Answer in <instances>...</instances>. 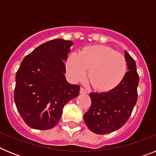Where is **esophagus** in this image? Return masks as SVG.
Returning a JSON list of instances; mask_svg holds the SVG:
<instances>
[{
	"label": "esophagus",
	"instance_id": "1",
	"mask_svg": "<svg viewBox=\"0 0 156 156\" xmlns=\"http://www.w3.org/2000/svg\"><path fill=\"white\" fill-rule=\"evenodd\" d=\"M80 94H87L88 93L87 90L85 89V88L83 87H80Z\"/></svg>",
	"mask_w": 156,
	"mask_h": 156
}]
</instances>
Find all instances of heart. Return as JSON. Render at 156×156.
<instances>
[{
	"label": "heart",
	"mask_w": 156,
	"mask_h": 156,
	"mask_svg": "<svg viewBox=\"0 0 156 156\" xmlns=\"http://www.w3.org/2000/svg\"><path fill=\"white\" fill-rule=\"evenodd\" d=\"M87 69V78L94 87L110 90L122 82L127 64L122 54L103 45L85 47L66 60L67 73L73 80L83 79Z\"/></svg>",
	"instance_id": "1"
}]
</instances>
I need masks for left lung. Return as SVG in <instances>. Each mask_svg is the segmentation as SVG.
Instances as JSON below:
<instances>
[{
    "mask_svg": "<svg viewBox=\"0 0 156 156\" xmlns=\"http://www.w3.org/2000/svg\"><path fill=\"white\" fill-rule=\"evenodd\" d=\"M127 70L122 82L108 92L90 93L91 105L83 115L87 126L97 134L122 127L131 115L137 100L139 76L134 59L125 51Z\"/></svg>",
    "mask_w": 156,
    "mask_h": 156,
    "instance_id": "8db88e82",
    "label": "left lung"
}]
</instances>
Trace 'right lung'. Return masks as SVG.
<instances>
[{"label":"right lung","mask_w":156,"mask_h":156,"mask_svg":"<svg viewBox=\"0 0 156 156\" xmlns=\"http://www.w3.org/2000/svg\"><path fill=\"white\" fill-rule=\"evenodd\" d=\"M73 44L55 39L24 58L16 73L14 99L24 122L37 129L58 124L66 103L79 95L77 84L67 82L65 61Z\"/></svg>","instance_id":"add662e5"}]
</instances>
